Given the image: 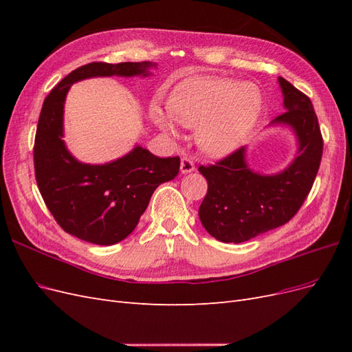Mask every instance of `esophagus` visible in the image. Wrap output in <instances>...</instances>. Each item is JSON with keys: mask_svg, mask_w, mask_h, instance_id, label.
<instances>
[{"mask_svg": "<svg viewBox=\"0 0 352 352\" xmlns=\"http://www.w3.org/2000/svg\"><path fill=\"white\" fill-rule=\"evenodd\" d=\"M195 170V164L192 160H190L189 157H184L182 162H180V172H182L184 175H188V173H192Z\"/></svg>", "mask_w": 352, "mask_h": 352, "instance_id": "1", "label": "esophagus"}]
</instances>
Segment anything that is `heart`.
<instances>
[{"label": "heart", "instance_id": "heart-1", "mask_svg": "<svg viewBox=\"0 0 352 352\" xmlns=\"http://www.w3.org/2000/svg\"><path fill=\"white\" fill-rule=\"evenodd\" d=\"M263 110V95L252 82L230 78H199L172 92L168 110L153 104L150 117L170 136L177 123L197 129L201 150L210 157H226L247 140Z\"/></svg>", "mask_w": 352, "mask_h": 352}]
</instances>
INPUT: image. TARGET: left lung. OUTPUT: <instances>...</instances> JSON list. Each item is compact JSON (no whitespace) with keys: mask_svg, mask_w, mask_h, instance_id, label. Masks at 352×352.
<instances>
[{"mask_svg":"<svg viewBox=\"0 0 352 352\" xmlns=\"http://www.w3.org/2000/svg\"><path fill=\"white\" fill-rule=\"evenodd\" d=\"M285 113L270 126L291 129L296 155L278 173L264 175L248 164L247 146L214 166H199L208 190L199 206V220L212 238L239 243L279 228L302 206L320 166L323 138L310 98L278 78Z\"/></svg>","mask_w":352,"mask_h":352,"instance_id":"8db88e82","label":"left lung"}]
</instances>
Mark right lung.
Here are the masks:
<instances>
[{
	"mask_svg": "<svg viewBox=\"0 0 352 352\" xmlns=\"http://www.w3.org/2000/svg\"><path fill=\"white\" fill-rule=\"evenodd\" d=\"M155 63H89L50 92L39 114L34 162L39 192L56 221L70 235L113 245L136 228L154 190L179 173L180 158H160L141 145L104 164L82 163L67 150L65 102L73 83L91 78H148Z\"/></svg>",
	"mask_w": 352,
	"mask_h": 352,
	"instance_id": "add662e5",
	"label": "right lung"
}]
</instances>
